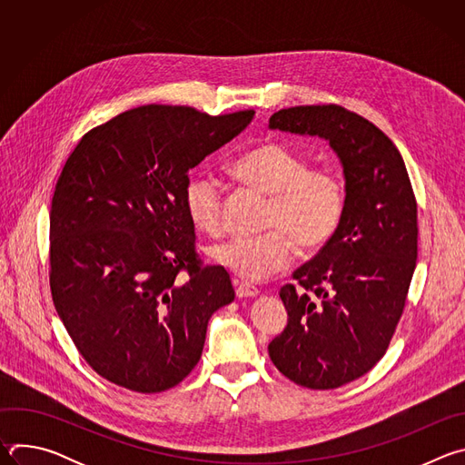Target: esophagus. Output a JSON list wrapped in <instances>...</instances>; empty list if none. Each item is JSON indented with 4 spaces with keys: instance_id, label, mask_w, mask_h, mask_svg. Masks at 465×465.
Wrapping results in <instances>:
<instances>
[{
    "instance_id": "esophagus-1",
    "label": "esophagus",
    "mask_w": 465,
    "mask_h": 465,
    "mask_svg": "<svg viewBox=\"0 0 465 465\" xmlns=\"http://www.w3.org/2000/svg\"><path fill=\"white\" fill-rule=\"evenodd\" d=\"M233 285H235V296L237 298H255L259 294V291L253 285L239 283V282H235Z\"/></svg>"
}]
</instances>
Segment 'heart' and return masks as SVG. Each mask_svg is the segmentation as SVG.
Segmentation results:
<instances>
[{
  "label": "heart",
  "instance_id": "obj_1",
  "mask_svg": "<svg viewBox=\"0 0 465 465\" xmlns=\"http://www.w3.org/2000/svg\"><path fill=\"white\" fill-rule=\"evenodd\" d=\"M244 183L271 196L261 235L233 237L210 250L219 267L244 282H261L292 262L298 244L322 248L333 237L346 210V187L339 173L311 167V160L285 143L267 142L233 163ZM224 187L212 174H194L183 187V208L191 224L208 235L224 230Z\"/></svg>",
  "mask_w": 465,
  "mask_h": 465
}]
</instances>
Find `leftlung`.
<instances>
[{
  "label": "left lung",
  "instance_id": "8db88e82",
  "mask_svg": "<svg viewBox=\"0 0 465 465\" xmlns=\"http://www.w3.org/2000/svg\"><path fill=\"white\" fill-rule=\"evenodd\" d=\"M269 126L318 136L341 158L346 210L337 233L280 291L289 320L271 344L292 382L331 390L386 353L418 257V204L405 162L373 123L339 104L292 106Z\"/></svg>",
  "mask_w": 465,
  "mask_h": 465
}]
</instances>
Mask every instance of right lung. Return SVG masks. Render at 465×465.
<instances>
[{"label":"right lung","mask_w":465,"mask_h":465,"mask_svg":"<svg viewBox=\"0 0 465 465\" xmlns=\"http://www.w3.org/2000/svg\"><path fill=\"white\" fill-rule=\"evenodd\" d=\"M253 110H126L83 136L49 215L54 309L84 361L140 393L182 382L212 314L235 298L228 272L194 250L183 208L189 169L248 126Z\"/></svg>","instance_id":"right-lung-1"}]
</instances>
